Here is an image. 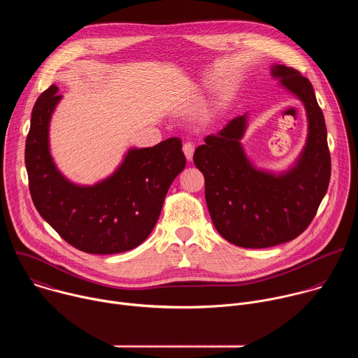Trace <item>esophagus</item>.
<instances>
[{"label": "esophagus", "mask_w": 358, "mask_h": 358, "mask_svg": "<svg viewBox=\"0 0 358 358\" xmlns=\"http://www.w3.org/2000/svg\"><path fill=\"white\" fill-rule=\"evenodd\" d=\"M182 151H184V155H185L187 160L191 162V160H192V156H194V144H192V143H185V144L182 145Z\"/></svg>", "instance_id": "1"}]
</instances>
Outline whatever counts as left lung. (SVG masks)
Instances as JSON below:
<instances>
[{
	"label": "left lung",
	"mask_w": 358,
	"mask_h": 358,
	"mask_svg": "<svg viewBox=\"0 0 358 358\" xmlns=\"http://www.w3.org/2000/svg\"><path fill=\"white\" fill-rule=\"evenodd\" d=\"M271 73L299 97L308 115V140L294 164L275 174L250 163L241 144L248 115L207 136L194 152V163L206 178L214 227L242 248H269L297 238L315 218L331 174L327 129L312 83L285 65H273Z\"/></svg>",
	"instance_id": "left-lung-1"
}]
</instances>
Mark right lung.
<instances>
[{"label":"right lung","instance_id":"obj_1","mask_svg":"<svg viewBox=\"0 0 358 358\" xmlns=\"http://www.w3.org/2000/svg\"><path fill=\"white\" fill-rule=\"evenodd\" d=\"M62 99L58 86L36 100L25 144L29 192L41 217L86 253L112 255L138 246L155 228L174 178L184 170L181 140L130 148L117 170L93 185L69 181L49 151V123Z\"/></svg>","mask_w":358,"mask_h":358}]
</instances>
